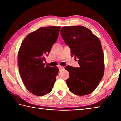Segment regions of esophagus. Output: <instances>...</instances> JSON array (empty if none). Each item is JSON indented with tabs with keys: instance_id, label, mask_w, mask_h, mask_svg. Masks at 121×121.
Instances as JSON below:
<instances>
[{
	"instance_id": "obj_1",
	"label": "esophagus",
	"mask_w": 121,
	"mask_h": 121,
	"mask_svg": "<svg viewBox=\"0 0 121 121\" xmlns=\"http://www.w3.org/2000/svg\"><path fill=\"white\" fill-rule=\"evenodd\" d=\"M58 68L59 69H64V66H61V65H58Z\"/></svg>"
}]
</instances>
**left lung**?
<instances>
[{
  "label": "left lung",
  "instance_id": "8db88e82",
  "mask_svg": "<svg viewBox=\"0 0 121 121\" xmlns=\"http://www.w3.org/2000/svg\"><path fill=\"white\" fill-rule=\"evenodd\" d=\"M61 35L71 49V56L78 59L79 67L66 66L70 73L66 84L72 93L88 95L97 88L104 73V52L99 38L83 26L63 27Z\"/></svg>",
  "mask_w": 121,
  "mask_h": 121
}]
</instances>
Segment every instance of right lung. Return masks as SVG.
I'll list each match as a JSON object with an SVG mask.
<instances>
[{
  "instance_id": "right-lung-1",
  "label": "right lung",
  "mask_w": 121,
  "mask_h": 121,
  "mask_svg": "<svg viewBox=\"0 0 121 121\" xmlns=\"http://www.w3.org/2000/svg\"><path fill=\"white\" fill-rule=\"evenodd\" d=\"M60 26L40 27L30 33L23 41L18 53L19 73L28 91L43 96L51 91L59 69L45 65L52 45L58 38Z\"/></svg>"
}]
</instances>
